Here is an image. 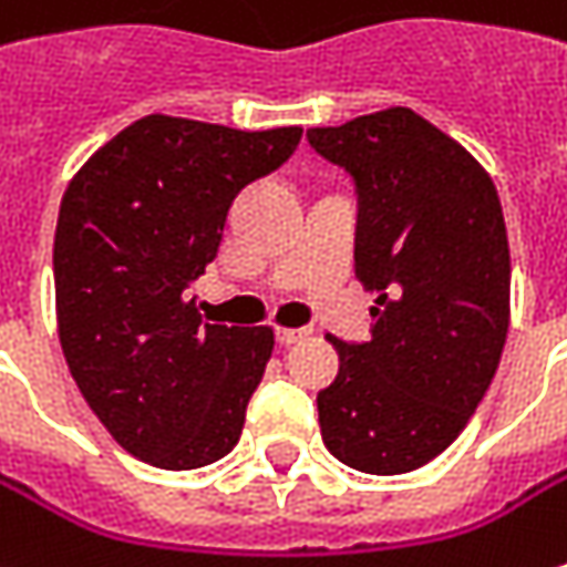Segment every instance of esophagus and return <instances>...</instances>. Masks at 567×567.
Masks as SVG:
<instances>
[{"mask_svg":"<svg viewBox=\"0 0 567 567\" xmlns=\"http://www.w3.org/2000/svg\"><path fill=\"white\" fill-rule=\"evenodd\" d=\"M308 336V330H288V327H282V330H276V342L279 346H295V342H301Z\"/></svg>","mask_w":567,"mask_h":567,"instance_id":"1","label":"esophagus"}]
</instances>
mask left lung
<instances>
[{
    "mask_svg": "<svg viewBox=\"0 0 567 567\" xmlns=\"http://www.w3.org/2000/svg\"><path fill=\"white\" fill-rule=\"evenodd\" d=\"M358 196L355 276L378 295L371 339L342 342L317 393L336 460L400 476L447 451L498 371L511 317V254L492 177L409 107L308 130Z\"/></svg>",
    "mask_w": 567,
    "mask_h": 567,
    "instance_id": "8db88e82",
    "label": "left lung"
}]
</instances>
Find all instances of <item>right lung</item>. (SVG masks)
<instances>
[{
	"label": "right lung",
	"mask_w": 567,
	"mask_h": 567,
	"mask_svg": "<svg viewBox=\"0 0 567 567\" xmlns=\"http://www.w3.org/2000/svg\"><path fill=\"white\" fill-rule=\"evenodd\" d=\"M298 142L301 126L244 133L152 113L97 148L62 196V355L113 441L152 466H209L240 437L272 330L203 327L184 291L218 257L237 193Z\"/></svg>",
	"instance_id": "add662e5"
}]
</instances>
